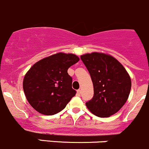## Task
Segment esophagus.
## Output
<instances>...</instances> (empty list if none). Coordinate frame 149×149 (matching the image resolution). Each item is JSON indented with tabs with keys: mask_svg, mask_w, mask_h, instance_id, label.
<instances>
[{
	"mask_svg": "<svg viewBox=\"0 0 149 149\" xmlns=\"http://www.w3.org/2000/svg\"><path fill=\"white\" fill-rule=\"evenodd\" d=\"M77 94H78V96H80L81 95V90L80 89L77 90Z\"/></svg>",
	"mask_w": 149,
	"mask_h": 149,
	"instance_id": "1",
	"label": "esophagus"
}]
</instances>
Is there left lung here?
Returning a JSON list of instances; mask_svg holds the SVG:
<instances>
[{
  "instance_id": "8db88e82",
  "label": "left lung",
  "mask_w": 149,
  "mask_h": 149,
  "mask_svg": "<svg viewBox=\"0 0 149 149\" xmlns=\"http://www.w3.org/2000/svg\"><path fill=\"white\" fill-rule=\"evenodd\" d=\"M81 59L94 86V97L86 103L87 108L100 118L115 114L130 94L131 80L127 72L119 61L106 54H85Z\"/></svg>"
}]
</instances>
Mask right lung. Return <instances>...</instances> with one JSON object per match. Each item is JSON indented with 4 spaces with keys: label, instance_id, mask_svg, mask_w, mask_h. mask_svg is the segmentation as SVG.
Listing matches in <instances>:
<instances>
[{
    "label": "right lung",
    "instance_id": "1",
    "mask_svg": "<svg viewBox=\"0 0 149 149\" xmlns=\"http://www.w3.org/2000/svg\"><path fill=\"white\" fill-rule=\"evenodd\" d=\"M79 61L73 54H55L36 63L26 73L23 88L29 103L45 115L58 113L76 94L68 69Z\"/></svg>",
    "mask_w": 149,
    "mask_h": 149
}]
</instances>
